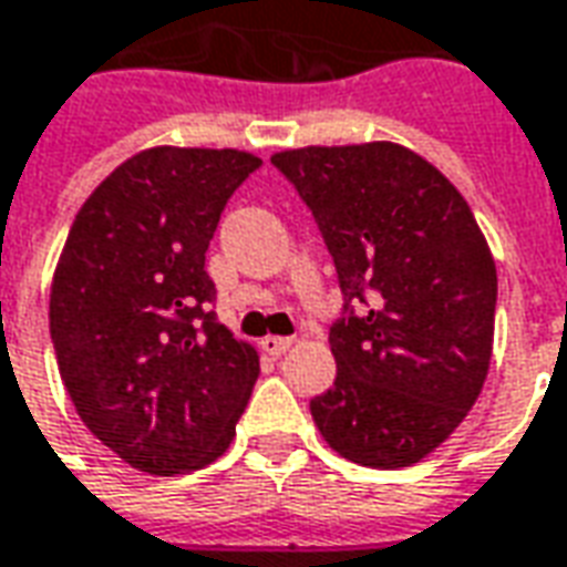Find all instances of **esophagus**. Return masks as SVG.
Listing matches in <instances>:
<instances>
[{
  "instance_id": "esophagus-1",
  "label": "esophagus",
  "mask_w": 567,
  "mask_h": 567,
  "mask_svg": "<svg viewBox=\"0 0 567 567\" xmlns=\"http://www.w3.org/2000/svg\"><path fill=\"white\" fill-rule=\"evenodd\" d=\"M288 347H291V340L288 338H264L260 340V350L267 352V355H272V359H279V355H285L288 352Z\"/></svg>"
}]
</instances>
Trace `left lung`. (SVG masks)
<instances>
[{
	"label": "left lung",
	"instance_id": "8db88e82",
	"mask_svg": "<svg viewBox=\"0 0 567 567\" xmlns=\"http://www.w3.org/2000/svg\"><path fill=\"white\" fill-rule=\"evenodd\" d=\"M272 165L312 208L347 303L338 378L310 402L340 457L402 470L449 439L485 386L497 270L476 217L433 162L393 141L297 146Z\"/></svg>",
	"mask_w": 567,
	"mask_h": 567
}]
</instances>
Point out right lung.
Wrapping results in <instances>:
<instances>
[{"mask_svg":"<svg viewBox=\"0 0 567 567\" xmlns=\"http://www.w3.org/2000/svg\"><path fill=\"white\" fill-rule=\"evenodd\" d=\"M257 165L233 146L141 150L82 202L58 257L49 324L66 395L150 476L217 461L260 374L255 347L212 322L205 272L220 212Z\"/></svg>","mask_w":567,"mask_h":567,"instance_id":"1","label":"right lung"}]
</instances>
